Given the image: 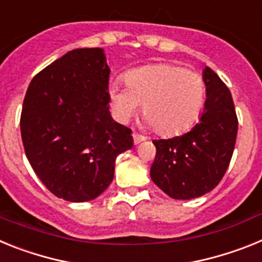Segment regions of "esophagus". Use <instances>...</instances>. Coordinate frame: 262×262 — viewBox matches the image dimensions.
I'll list each match as a JSON object with an SVG mask.
<instances>
[{
  "mask_svg": "<svg viewBox=\"0 0 262 262\" xmlns=\"http://www.w3.org/2000/svg\"><path fill=\"white\" fill-rule=\"evenodd\" d=\"M133 138H134V143H135V144H139V143H142L143 140H145V136L140 135V134H136V133L133 134Z\"/></svg>",
  "mask_w": 262,
  "mask_h": 262,
  "instance_id": "obj_1",
  "label": "esophagus"
}]
</instances>
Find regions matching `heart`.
I'll return each mask as SVG.
<instances>
[{
    "mask_svg": "<svg viewBox=\"0 0 262 262\" xmlns=\"http://www.w3.org/2000/svg\"><path fill=\"white\" fill-rule=\"evenodd\" d=\"M126 88L113 84L108 89L111 110L126 123L143 105L145 123L163 136L190 128L205 103L206 84L191 69L170 62H157L127 72Z\"/></svg>",
    "mask_w": 262,
    "mask_h": 262,
    "instance_id": "heart-1",
    "label": "heart"
}]
</instances>
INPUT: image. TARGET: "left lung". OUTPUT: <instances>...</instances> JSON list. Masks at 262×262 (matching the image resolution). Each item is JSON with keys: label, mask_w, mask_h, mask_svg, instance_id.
I'll return each instance as SVG.
<instances>
[{"label": "left lung", "mask_w": 262, "mask_h": 262, "mask_svg": "<svg viewBox=\"0 0 262 262\" xmlns=\"http://www.w3.org/2000/svg\"><path fill=\"white\" fill-rule=\"evenodd\" d=\"M203 80L207 98L200 122L184 135L154 140L152 181L174 200L196 198L217 186L235 148L237 115L230 89L209 67Z\"/></svg>", "instance_id": "8db88e82"}]
</instances>
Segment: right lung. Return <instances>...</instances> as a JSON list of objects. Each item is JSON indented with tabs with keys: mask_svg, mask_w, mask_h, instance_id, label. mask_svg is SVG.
I'll use <instances>...</instances> for the list:
<instances>
[{
	"mask_svg": "<svg viewBox=\"0 0 262 262\" xmlns=\"http://www.w3.org/2000/svg\"><path fill=\"white\" fill-rule=\"evenodd\" d=\"M102 48H78L32 78L20 113V135L34 172L57 198L94 200L114 178L115 159L133 148L131 128L108 111Z\"/></svg>",
	"mask_w": 262,
	"mask_h": 262,
	"instance_id": "right-lung-1",
	"label": "right lung"
}]
</instances>
